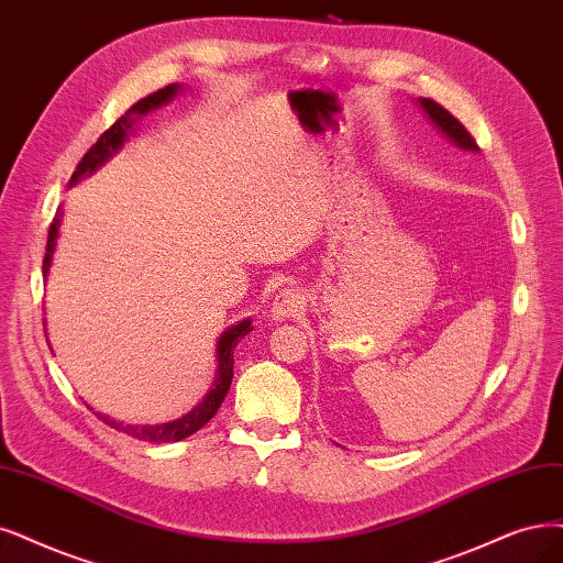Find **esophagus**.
Returning a JSON list of instances; mask_svg holds the SVG:
<instances>
[{"mask_svg":"<svg viewBox=\"0 0 563 563\" xmlns=\"http://www.w3.org/2000/svg\"><path fill=\"white\" fill-rule=\"evenodd\" d=\"M303 310V297L297 289H283V292L274 299V308H271V318L274 320H289L299 316Z\"/></svg>","mask_w":563,"mask_h":563,"instance_id":"34e87169","label":"esophagus"}]
</instances>
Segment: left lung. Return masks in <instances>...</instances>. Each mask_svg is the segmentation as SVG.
Segmentation results:
<instances>
[{
	"label": "left lung",
	"mask_w": 563,
	"mask_h": 563,
	"mask_svg": "<svg viewBox=\"0 0 563 563\" xmlns=\"http://www.w3.org/2000/svg\"><path fill=\"white\" fill-rule=\"evenodd\" d=\"M420 107L424 109V113L431 118V122L439 128L450 141H454L460 148L464 151H477V143L471 136V132L464 128V124L456 120L448 109H443L439 101L433 99H420Z\"/></svg>",
	"instance_id": "8db88e82"
}]
</instances>
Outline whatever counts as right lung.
Here are the masks:
<instances>
[{
	"mask_svg": "<svg viewBox=\"0 0 563 563\" xmlns=\"http://www.w3.org/2000/svg\"><path fill=\"white\" fill-rule=\"evenodd\" d=\"M176 92H178V86L174 82V86H166V88H162V90H157V92H153L148 97L139 99L136 103H132V107L124 111L111 124V128L97 139V143L90 145V151L82 155V159L78 162L76 172L71 176V183H76L82 174H92L99 164L107 162L120 148L122 141L128 139V132L132 130V122H136L141 115H145L148 111L162 107V103L169 101ZM57 224H59V211L55 213V218L51 222V229H48L46 257H44V278L48 276V268H51V257H53V250H55V239H57ZM250 331H253V327H250V320H243L241 324L227 329L224 334L220 336V341H218V376H216V383H213L211 391L206 394V399L201 404H197L190 412H187L185 418H180L176 422H169V424H159V427H122L120 422L109 420L107 415H99V412H95V415L103 424H109L111 429H118V431H124L128 435H134V439H139V441L174 443V441L187 439V435H192L208 420H211L213 415L218 412V408L222 406L227 391H229V385H232V378H234V347L239 345V341L243 336L250 334Z\"/></svg>",
	"mask_w": 563,
	"mask_h": 563,
	"instance_id": "add662e5",
	"label": "right lung"
}]
</instances>
